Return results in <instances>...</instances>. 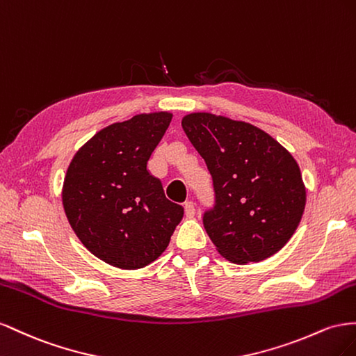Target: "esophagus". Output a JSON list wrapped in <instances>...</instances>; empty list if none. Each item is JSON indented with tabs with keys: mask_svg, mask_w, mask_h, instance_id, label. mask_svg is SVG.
Here are the masks:
<instances>
[{
	"mask_svg": "<svg viewBox=\"0 0 356 356\" xmlns=\"http://www.w3.org/2000/svg\"><path fill=\"white\" fill-rule=\"evenodd\" d=\"M185 215L189 219L195 216V206H194V202H192V201L185 202Z\"/></svg>",
	"mask_w": 356,
	"mask_h": 356,
	"instance_id": "1",
	"label": "esophagus"
}]
</instances>
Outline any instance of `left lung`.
I'll return each instance as SVG.
<instances>
[{
    "label": "left lung",
    "instance_id": "obj_1",
    "mask_svg": "<svg viewBox=\"0 0 356 356\" xmlns=\"http://www.w3.org/2000/svg\"><path fill=\"white\" fill-rule=\"evenodd\" d=\"M181 127L206 161L216 204L202 223L220 255L259 262L286 245L306 207L297 161L266 131L227 116L195 111Z\"/></svg>",
    "mask_w": 356,
    "mask_h": 356
}]
</instances>
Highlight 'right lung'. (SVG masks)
Returning a JSON list of instances; mask_svg holds the SVG:
<instances>
[{
  "instance_id": "add662e5",
  "label": "right lung",
  "mask_w": 356,
  "mask_h": 356,
  "mask_svg": "<svg viewBox=\"0 0 356 356\" xmlns=\"http://www.w3.org/2000/svg\"><path fill=\"white\" fill-rule=\"evenodd\" d=\"M172 113L115 122L80 147L64 177L63 206L82 245L108 266L137 270L158 259L184 218L147 161Z\"/></svg>"
}]
</instances>
